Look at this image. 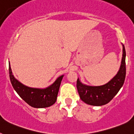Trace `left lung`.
<instances>
[{
  "label": "left lung",
  "instance_id": "left-lung-1",
  "mask_svg": "<svg viewBox=\"0 0 134 134\" xmlns=\"http://www.w3.org/2000/svg\"><path fill=\"white\" fill-rule=\"evenodd\" d=\"M123 46V54L121 66L119 71L113 79L105 85L101 86H88L82 83L78 78L76 82L78 92L80 99L85 103L93 106H101L110 102L125 81L126 68H125V49Z\"/></svg>",
  "mask_w": 134,
  "mask_h": 134
}]
</instances>
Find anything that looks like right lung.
Listing matches in <instances>:
<instances>
[{
  "mask_svg": "<svg viewBox=\"0 0 134 134\" xmlns=\"http://www.w3.org/2000/svg\"><path fill=\"white\" fill-rule=\"evenodd\" d=\"M9 64V76L12 86L21 99L28 105L34 108H46L55 103L64 75L59 76L52 85L47 88H31L25 86L15 79L12 72L10 62Z\"/></svg>",
  "mask_w": 134,
  "mask_h": 134,
  "instance_id": "1",
  "label": "right lung"
}]
</instances>
